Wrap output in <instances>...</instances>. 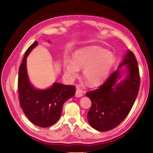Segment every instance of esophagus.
Masks as SVG:
<instances>
[{"label": "esophagus", "instance_id": "1", "mask_svg": "<svg viewBox=\"0 0 153 153\" xmlns=\"http://www.w3.org/2000/svg\"><path fill=\"white\" fill-rule=\"evenodd\" d=\"M83 96V91L82 90L79 88H77V90H76V97H81Z\"/></svg>", "mask_w": 153, "mask_h": 153}]
</instances>
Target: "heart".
I'll return each instance as SVG.
<instances>
[{
    "label": "heart",
    "mask_w": 153,
    "mask_h": 153,
    "mask_svg": "<svg viewBox=\"0 0 153 153\" xmlns=\"http://www.w3.org/2000/svg\"><path fill=\"white\" fill-rule=\"evenodd\" d=\"M115 63L112 53L99 46H90L75 53L73 61L65 60V71L71 77L77 75L78 69H83V76L90 86L100 84L107 78Z\"/></svg>",
    "instance_id": "heart-1"
}]
</instances>
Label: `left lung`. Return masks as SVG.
<instances>
[{
	"mask_svg": "<svg viewBox=\"0 0 153 153\" xmlns=\"http://www.w3.org/2000/svg\"><path fill=\"white\" fill-rule=\"evenodd\" d=\"M127 67L128 76L119 84L120 67ZM140 77L134 54L128 51L118 69L105 82L96 89L86 93L92 105L88 113V121L93 128L106 131L116 128L128 116L138 94Z\"/></svg>",
	"mask_w": 153,
	"mask_h": 153,
	"instance_id": "8db88e82",
	"label": "left lung"
}]
</instances>
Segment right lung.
Here are the masks:
<instances>
[{
  "label": "right lung",
  "instance_id": "right-lung-1",
  "mask_svg": "<svg viewBox=\"0 0 153 153\" xmlns=\"http://www.w3.org/2000/svg\"><path fill=\"white\" fill-rule=\"evenodd\" d=\"M38 45L35 41L25 52L19 69L17 89L21 107L31 122L41 128L55 124L60 117L64 102L74 97L76 87L55 82L46 90H38L31 85L26 70V59Z\"/></svg>",
  "mask_w": 153,
  "mask_h": 153
}]
</instances>
